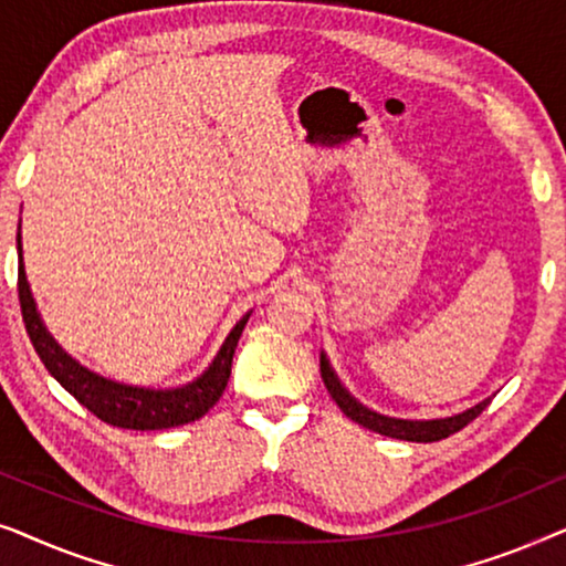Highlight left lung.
<instances>
[{
  "label": "left lung",
  "mask_w": 566,
  "mask_h": 566,
  "mask_svg": "<svg viewBox=\"0 0 566 566\" xmlns=\"http://www.w3.org/2000/svg\"><path fill=\"white\" fill-rule=\"evenodd\" d=\"M319 370H322L324 386H327V391L332 394V399L337 401V407L343 409V412L350 417L353 422H358V424H363V428H368L374 432H381V436H386V438L412 440V443H436V440L453 436V432L467 428L471 420H476V417L486 409V405L492 401V399H484V401H479L476 407L467 409V412L443 417V420H397V417L378 415V412H374V409L363 407L355 397H350V391L339 384V378L335 370H332L327 355L324 353L319 358Z\"/></svg>",
  "instance_id": "obj_1"
}]
</instances>
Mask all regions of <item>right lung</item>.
<instances>
[{"label":"right lung","mask_w":566,"mask_h":566,"mask_svg":"<svg viewBox=\"0 0 566 566\" xmlns=\"http://www.w3.org/2000/svg\"><path fill=\"white\" fill-rule=\"evenodd\" d=\"M18 293H20V308L22 322H25L28 337L33 343L38 358L49 368V374L72 394V397L90 409L99 420L113 424V428L123 430H165L177 428V424L196 422L211 409L216 401L221 399L223 389H227L231 376V360H234V350L239 337L250 314L234 324L229 337L216 353L203 374L196 381L177 386V389H144V386H128L111 381L92 374L76 363L72 355L61 350V345L49 335L45 324L38 314V306L30 293L25 265H22V244H20V229H18Z\"/></svg>","instance_id":"right-lung-1"}]
</instances>
